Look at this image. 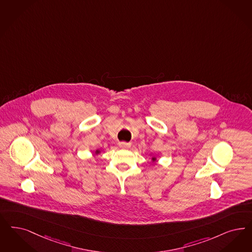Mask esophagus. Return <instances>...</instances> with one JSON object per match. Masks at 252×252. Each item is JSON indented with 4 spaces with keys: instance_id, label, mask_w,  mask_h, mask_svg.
Returning <instances> with one entry per match:
<instances>
[{
    "instance_id": "esophagus-1",
    "label": "esophagus",
    "mask_w": 252,
    "mask_h": 252,
    "mask_svg": "<svg viewBox=\"0 0 252 252\" xmlns=\"http://www.w3.org/2000/svg\"><path fill=\"white\" fill-rule=\"evenodd\" d=\"M118 145L120 148H129L131 146L130 143H126V142H119Z\"/></svg>"
}]
</instances>
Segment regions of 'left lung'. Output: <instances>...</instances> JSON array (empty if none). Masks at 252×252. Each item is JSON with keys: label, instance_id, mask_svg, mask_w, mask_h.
<instances>
[{"label": "left lung", "instance_id": "obj_1", "mask_svg": "<svg viewBox=\"0 0 252 252\" xmlns=\"http://www.w3.org/2000/svg\"><path fill=\"white\" fill-rule=\"evenodd\" d=\"M150 156H151V157H152V159H151V160H152V163H153V164H154V165H155V164H156V163H157V157H156V156H153V154H151V155H150Z\"/></svg>", "mask_w": 252, "mask_h": 252}]
</instances>
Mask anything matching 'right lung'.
Segmentation results:
<instances>
[{"instance_id":"add662e5","label":"right lung","mask_w":252,"mask_h":252,"mask_svg":"<svg viewBox=\"0 0 252 252\" xmlns=\"http://www.w3.org/2000/svg\"><path fill=\"white\" fill-rule=\"evenodd\" d=\"M100 153H101V151L99 149H97V150H95V152H94V156H98Z\"/></svg>"}]
</instances>
